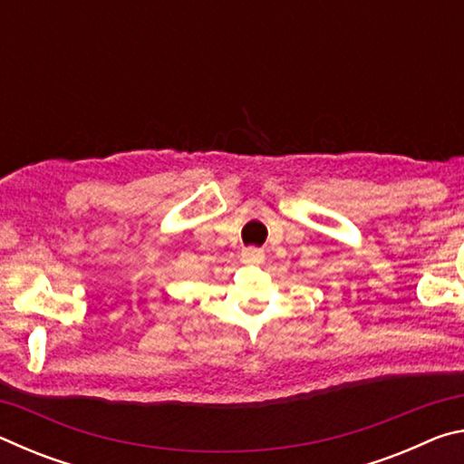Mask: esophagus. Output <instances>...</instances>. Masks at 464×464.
I'll use <instances>...</instances> for the list:
<instances>
[{"instance_id":"esophagus-1","label":"esophagus","mask_w":464,"mask_h":464,"mask_svg":"<svg viewBox=\"0 0 464 464\" xmlns=\"http://www.w3.org/2000/svg\"><path fill=\"white\" fill-rule=\"evenodd\" d=\"M241 260L246 264L257 266V264L264 262V251L257 249V247H247V249L241 251Z\"/></svg>"}]
</instances>
